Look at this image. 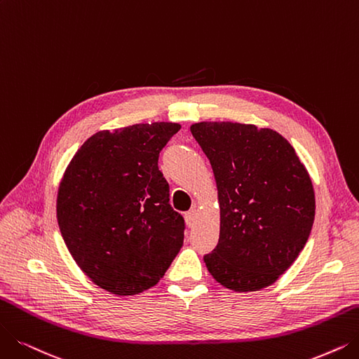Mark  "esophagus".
<instances>
[{
  "label": "esophagus",
  "mask_w": 359,
  "mask_h": 359,
  "mask_svg": "<svg viewBox=\"0 0 359 359\" xmlns=\"http://www.w3.org/2000/svg\"><path fill=\"white\" fill-rule=\"evenodd\" d=\"M196 217H197L196 209H191V210H189L187 213H185V222H187L189 226H193V225H194Z\"/></svg>",
  "instance_id": "1"
}]
</instances>
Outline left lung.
Returning a JSON list of instances; mask_svg holds the SVG:
<instances>
[{
    "label": "left lung",
    "instance_id": "1",
    "mask_svg": "<svg viewBox=\"0 0 359 359\" xmlns=\"http://www.w3.org/2000/svg\"><path fill=\"white\" fill-rule=\"evenodd\" d=\"M190 131L210 162L219 241L205 255L210 276L238 293L274 284L305 248L315 217L309 172L271 128L197 122Z\"/></svg>",
    "mask_w": 359,
    "mask_h": 359
}]
</instances>
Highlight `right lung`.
<instances>
[{
  "instance_id": "right-lung-1",
  "label": "right lung",
  "mask_w": 359,
  "mask_h": 359,
  "mask_svg": "<svg viewBox=\"0 0 359 359\" xmlns=\"http://www.w3.org/2000/svg\"><path fill=\"white\" fill-rule=\"evenodd\" d=\"M175 122L135 123L91 135L57 191V222L76 265L100 289L134 296L165 276L184 243L159 153Z\"/></svg>"
}]
</instances>
